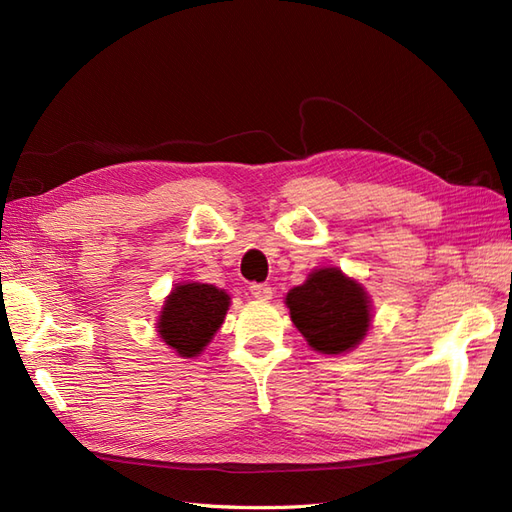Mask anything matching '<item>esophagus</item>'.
<instances>
[{
    "mask_svg": "<svg viewBox=\"0 0 512 512\" xmlns=\"http://www.w3.org/2000/svg\"><path fill=\"white\" fill-rule=\"evenodd\" d=\"M250 292H252V297L258 301H269L273 297V290L267 284H252Z\"/></svg>",
    "mask_w": 512,
    "mask_h": 512,
    "instance_id": "obj_1",
    "label": "esophagus"
}]
</instances>
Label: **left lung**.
<instances>
[{
    "instance_id": "obj_1",
    "label": "left lung",
    "mask_w": 512,
    "mask_h": 512,
    "mask_svg": "<svg viewBox=\"0 0 512 512\" xmlns=\"http://www.w3.org/2000/svg\"><path fill=\"white\" fill-rule=\"evenodd\" d=\"M290 320L309 348L344 354L359 346L371 329V297L363 284L337 267H320L286 294Z\"/></svg>"
}]
</instances>
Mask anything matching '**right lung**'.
I'll list each match as a JSON object with an SVG mask.
<instances>
[{
  "instance_id": "right-lung-1",
  "label": "right lung",
  "mask_w": 512,
  "mask_h": 512,
  "mask_svg": "<svg viewBox=\"0 0 512 512\" xmlns=\"http://www.w3.org/2000/svg\"><path fill=\"white\" fill-rule=\"evenodd\" d=\"M230 307V294L213 284H175L164 299L156 331L179 356L192 359L203 352L220 331Z\"/></svg>"
}]
</instances>
